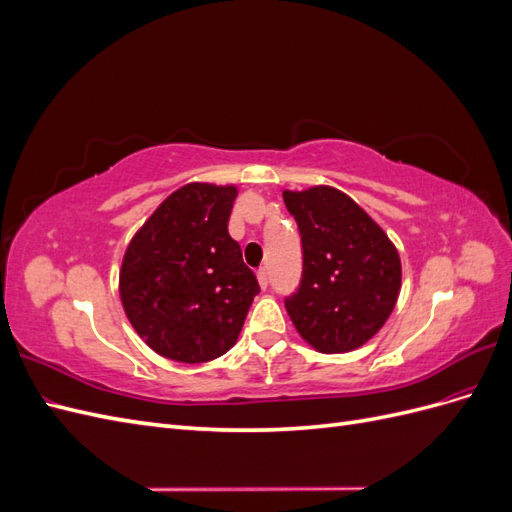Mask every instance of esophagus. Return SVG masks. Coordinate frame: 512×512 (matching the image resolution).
<instances>
[{
    "mask_svg": "<svg viewBox=\"0 0 512 512\" xmlns=\"http://www.w3.org/2000/svg\"><path fill=\"white\" fill-rule=\"evenodd\" d=\"M258 284L262 286V288H267L269 286V271L265 269V267H262V269H258Z\"/></svg>",
    "mask_w": 512,
    "mask_h": 512,
    "instance_id": "1",
    "label": "esophagus"
}]
</instances>
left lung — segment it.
I'll return each instance as SVG.
<instances>
[{"label": "left lung", "mask_w": 512, "mask_h": 512, "mask_svg": "<svg viewBox=\"0 0 512 512\" xmlns=\"http://www.w3.org/2000/svg\"><path fill=\"white\" fill-rule=\"evenodd\" d=\"M299 226L303 273L286 297L299 335L318 352H350L391 316L401 288V262L384 230L350 196L327 185L284 192Z\"/></svg>", "instance_id": "1"}]
</instances>
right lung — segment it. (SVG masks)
<instances>
[{"label":"right lung","instance_id":"add662e5","mask_svg":"<svg viewBox=\"0 0 512 512\" xmlns=\"http://www.w3.org/2000/svg\"><path fill=\"white\" fill-rule=\"evenodd\" d=\"M235 198L232 185H183L123 256V309L147 346L166 359L205 363L228 352L260 292L239 243L228 235Z\"/></svg>","mask_w":512,"mask_h":512}]
</instances>
